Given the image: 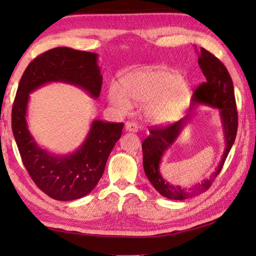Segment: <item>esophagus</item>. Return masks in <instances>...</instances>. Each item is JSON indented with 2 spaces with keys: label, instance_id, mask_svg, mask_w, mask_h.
Wrapping results in <instances>:
<instances>
[{
  "label": "esophagus",
  "instance_id": "34e87169",
  "mask_svg": "<svg viewBox=\"0 0 256 256\" xmlns=\"http://www.w3.org/2000/svg\"><path fill=\"white\" fill-rule=\"evenodd\" d=\"M125 130L128 132H138V125L135 122H126L125 124Z\"/></svg>",
  "mask_w": 256,
  "mask_h": 256
}]
</instances>
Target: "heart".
<instances>
[{"label":"heart","mask_w":256,"mask_h":256,"mask_svg":"<svg viewBox=\"0 0 256 256\" xmlns=\"http://www.w3.org/2000/svg\"><path fill=\"white\" fill-rule=\"evenodd\" d=\"M121 90L111 86L108 99L120 111L128 112L135 104H144L145 118L153 124L175 121L188 106L192 86L182 76L165 68L138 70L120 81Z\"/></svg>","instance_id":"b5f03b06"}]
</instances>
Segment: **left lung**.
Wrapping results in <instances>:
<instances>
[{
  "label": "left lung",
  "instance_id": "1",
  "mask_svg": "<svg viewBox=\"0 0 256 256\" xmlns=\"http://www.w3.org/2000/svg\"><path fill=\"white\" fill-rule=\"evenodd\" d=\"M198 64L206 77V82L201 84L194 90L189 113L176 123L162 128H153L150 131V136L146 138L142 143L143 166L146 177L162 197L170 200L192 198L208 190L224 167L236 136L238 111L234 89L229 72L218 58L204 48H200ZM200 104L212 106L220 110L226 148L218 167L209 178L192 188L175 186L162 178L159 172V164L164 152L176 142L183 128L191 119L193 106Z\"/></svg>",
  "mask_w": 256,
  "mask_h": 256
}]
</instances>
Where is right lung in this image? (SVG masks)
I'll use <instances>...</instances> for the list:
<instances>
[{
    "mask_svg": "<svg viewBox=\"0 0 256 256\" xmlns=\"http://www.w3.org/2000/svg\"><path fill=\"white\" fill-rule=\"evenodd\" d=\"M50 82L76 86L98 99L102 86L98 54L57 47L36 57L22 76L12 108L15 142L37 187L52 199L76 200L99 182L124 124L94 120L86 140L72 154L57 155L42 148L28 130L27 106L32 92Z\"/></svg>",
    "mask_w": 256,
    "mask_h": 256,
    "instance_id": "1",
    "label": "right lung"
}]
</instances>
